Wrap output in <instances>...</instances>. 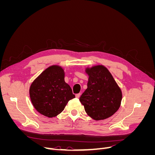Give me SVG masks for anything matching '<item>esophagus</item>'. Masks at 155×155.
<instances>
[{"label": "esophagus", "instance_id": "34e87169", "mask_svg": "<svg viewBox=\"0 0 155 155\" xmlns=\"http://www.w3.org/2000/svg\"><path fill=\"white\" fill-rule=\"evenodd\" d=\"M80 96H81V94L80 93H79V94H76V97L77 98H79V97H80Z\"/></svg>", "mask_w": 155, "mask_h": 155}]
</instances>
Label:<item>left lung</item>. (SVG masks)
<instances>
[{"label":"left lung","mask_w":155,"mask_h":155,"mask_svg":"<svg viewBox=\"0 0 155 155\" xmlns=\"http://www.w3.org/2000/svg\"><path fill=\"white\" fill-rule=\"evenodd\" d=\"M87 88L79 98L87 114L94 120L109 118L119 109L122 99L121 88L102 64L85 68Z\"/></svg>","instance_id":"1"}]
</instances>
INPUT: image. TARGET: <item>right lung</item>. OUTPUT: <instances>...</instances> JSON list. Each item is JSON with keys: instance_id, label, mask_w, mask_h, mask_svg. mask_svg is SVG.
I'll return each mask as SVG.
<instances>
[{"instance_id": "obj_1", "label": "right lung", "mask_w": 155, "mask_h": 155, "mask_svg": "<svg viewBox=\"0 0 155 155\" xmlns=\"http://www.w3.org/2000/svg\"><path fill=\"white\" fill-rule=\"evenodd\" d=\"M64 74L61 67L51 65L31 83L30 100L40 114L48 118L58 116L68 101L75 97L72 88L64 81Z\"/></svg>"}]
</instances>
